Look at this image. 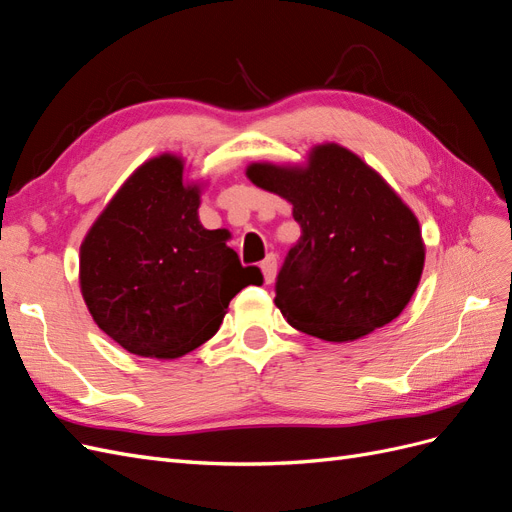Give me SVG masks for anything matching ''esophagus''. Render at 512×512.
I'll return each mask as SVG.
<instances>
[{"mask_svg":"<svg viewBox=\"0 0 512 512\" xmlns=\"http://www.w3.org/2000/svg\"><path fill=\"white\" fill-rule=\"evenodd\" d=\"M260 269H262V275H265L267 284H271L275 280V273H277V256L269 254L265 260L260 262Z\"/></svg>","mask_w":512,"mask_h":512,"instance_id":"obj_1","label":"esophagus"}]
</instances>
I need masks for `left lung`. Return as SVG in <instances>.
Listing matches in <instances>:
<instances>
[{
    "instance_id": "left-lung-1",
    "label": "left lung",
    "mask_w": 512,
    "mask_h": 512,
    "mask_svg": "<svg viewBox=\"0 0 512 512\" xmlns=\"http://www.w3.org/2000/svg\"><path fill=\"white\" fill-rule=\"evenodd\" d=\"M247 177L286 198L301 226L275 280V305L294 329L352 342L404 312L425 245L414 213L376 170L327 143L305 168L252 164Z\"/></svg>"
}]
</instances>
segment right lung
I'll list each match as a JSON object with an SVG mask.
<instances>
[{
  "label": "right lung",
  "mask_w": 512,
  "mask_h": 512,
  "mask_svg": "<svg viewBox=\"0 0 512 512\" xmlns=\"http://www.w3.org/2000/svg\"><path fill=\"white\" fill-rule=\"evenodd\" d=\"M183 162L153 158L123 183L81 245V292L98 327L132 354L177 359L205 344L230 299L262 284L222 230L198 220Z\"/></svg>",
  "instance_id": "1"
}]
</instances>
